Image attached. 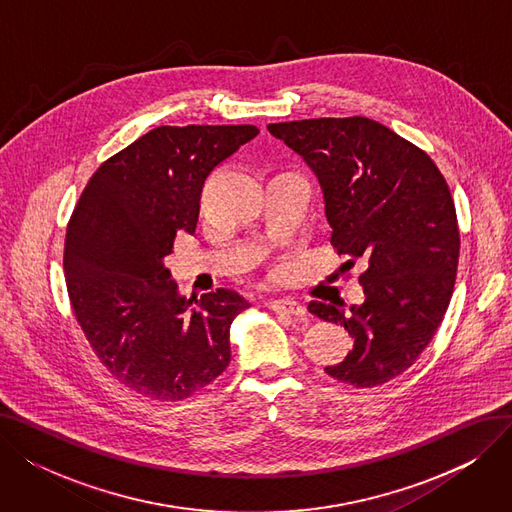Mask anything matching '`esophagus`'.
Listing matches in <instances>:
<instances>
[{"instance_id": "1", "label": "esophagus", "mask_w": 512, "mask_h": 512, "mask_svg": "<svg viewBox=\"0 0 512 512\" xmlns=\"http://www.w3.org/2000/svg\"><path fill=\"white\" fill-rule=\"evenodd\" d=\"M267 307L276 313H286V315H294V317H305V307L292 299H270L267 301Z\"/></svg>"}]
</instances>
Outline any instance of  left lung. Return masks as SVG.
<instances>
[{"mask_svg":"<svg viewBox=\"0 0 512 512\" xmlns=\"http://www.w3.org/2000/svg\"><path fill=\"white\" fill-rule=\"evenodd\" d=\"M267 130L317 176L332 245L367 259L361 305L309 303L313 315L353 336V351L326 373L357 388L386 384L432 342L452 297L461 238L448 184L425 151L369 118Z\"/></svg>","mask_w":512,"mask_h":512,"instance_id":"left-lung-1","label":"left lung"}]
</instances>
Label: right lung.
<instances>
[{"label": "right lung", "mask_w": 512, "mask_h": 512, "mask_svg": "<svg viewBox=\"0 0 512 512\" xmlns=\"http://www.w3.org/2000/svg\"><path fill=\"white\" fill-rule=\"evenodd\" d=\"M240 126H157L91 176L66 230L74 315L99 361L130 390L182 400L230 363V326L251 305L234 290L182 299L164 265L193 234L205 178L255 139Z\"/></svg>", "instance_id": "obj_1"}]
</instances>
